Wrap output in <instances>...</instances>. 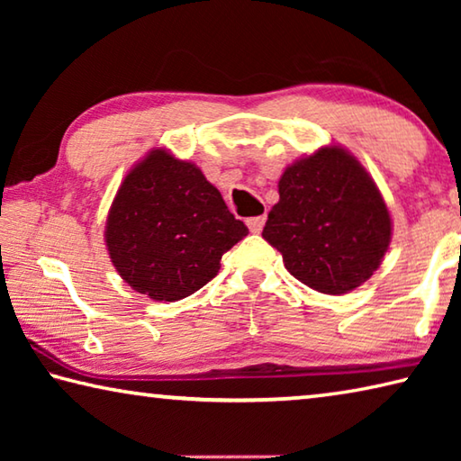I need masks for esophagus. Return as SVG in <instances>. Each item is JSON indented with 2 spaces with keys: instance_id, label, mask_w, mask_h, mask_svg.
I'll use <instances>...</instances> for the list:
<instances>
[{
  "instance_id": "34e87169",
  "label": "esophagus",
  "mask_w": 461,
  "mask_h": 461,
  "mask_svg": "<svg viewBox=\"0 0 461 461\" xmlns=\"http://www.w3.org/2000/svg\"><path fill=\"white\" fill-rule=\"evenodd\" d=\"M246 223H248L249 231H252V233H260V231H262V228H264V223H267V215H256V217H249V220H248Z\"/></svg>"
}]
</instances>
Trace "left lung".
Returning a JSON list of instances; mask_svg holds the SVG:
<instances>
[{
  "instance_id": "left-lung-1",
  "label": "left lung",
  "mask_w": 461,
  "mask_h": 461,
  "mask_svg": "<svg viewBox=\"0 0 461 461\" xmlns=\"http://www.w3.org/2000/svg\"><path fill=\"white\" fill-rule=\"evenodd\" d=\"M262 238L291 275L313 291L346 294L384 258L393 220L376 183L341 146L293 162L278 181Z\"/></svg>"
}]
</instances>
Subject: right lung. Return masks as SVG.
<instances>
[{
  "instance_id": "right-lung-1",
  "label": "right lung",
  "mask_w": 461,
  "mask_h": 461,
  "mask_svg": "<svg viewBox=\"0 0 461 461\" xmlns=\"http://www.w3.org/2000/svg\"><path fill=\"white\" fill-rule=\"evenodd\" d=\"M248 228L230 213L221 193L199 167L165 148L130 170L112 203L105 246L115 270L154 301L199 291L221 267V256Z\"/></svg>"
}]
</instances>
